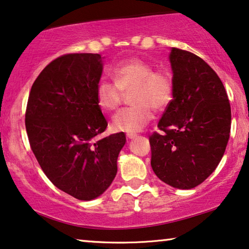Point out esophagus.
Listing matches in <instances>:
<instances>
[{
    "instance_id": "esophagus-1",
    "label": "esophagus",
    "mask_w": 249,
    "mask_h": 249,
    "mask_svg": "<svg viewBox=\"0 0 249 249\" xmlns=\"http://www.w3.org/2000/svg\"><path fill=\"white\" fill-rule=\"evenodd\" d=\"M126 136H127V139H134V138H136V136H138V134H135V133H127Z\"/></svg>"
}]
</instances>
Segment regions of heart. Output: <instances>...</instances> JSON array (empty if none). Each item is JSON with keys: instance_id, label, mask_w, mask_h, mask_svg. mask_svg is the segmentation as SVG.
<instances>
[{"instance_id": "heart-1", "label": "heart", "mask_w": 249, "mask_h": 249, "mask_svg": "<svg viewBox=\"0 0 249 249\" xmlns=\"http://www.w3.org/2000/svg\"><path fill=\"white\" fill-rule=\"evenodd\" d=\"M114 80L99 81L96 88L97 104L105 111L115 110L121 104L123 92L132 90V107L118 110L111 120L115 131L136 133L155 117L156 110L169 106L174 97V81L164 70H155L151 62L131 57L118 62L109 70Z\"/></svg>"}]
</instances>
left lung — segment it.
<instances>
[{
    "label": "left lung",
    "instance_id": "left-lung-1",
    "mask_svg": "<svg viewBox=\"0 0 249 249\" xmlns=\"http://www.w3.org/2000/svg\"><path fill=\"white\" fill-rule=\"evenodd\" d=\"M174 97L150 135L151 167L163 183L190 190L218 167L229 140L231 108L223 83L208 63L171 48Z\"/></svg>",
    "mask_w": 249,
    "mask_h": 249
}]
</instances>
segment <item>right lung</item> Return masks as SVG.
Wrapping results in <instances>:
<instances>
[{"label":"right lung","instance_id":"obj_1","mask_svg":"<svg viewBox=\"0 0 249 249\" xmlns=\"http://www.w3.org/2000/svg\"><path fill=\"white\" fill-rule=\"evenodd\" d=\"M103 73L99 54H66L35 80L28 98L30 148L48 179L81 201L100 196L117 174L123 132L96 141L107 121L96 99Z\"/></svg>","mask_w":249,"mask_h":249}]
</instances>
